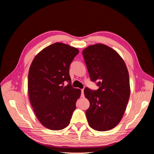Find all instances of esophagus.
I'll return each mask as SVG.
<instances>
[{"instance_id": "34e87169", "label": "esophagus", "mask_w": 154, "mask_h": 154, "mask_svg": "<svg viewBox=\"0 0 154 154\" xmlns=\"http://www.w3.org/2000/svg\"><path fill=\"white\" fill-rule=\"evenodd\" d=\"M82 97H84V90L82 89Z\"/></svg>"}]
</instances>
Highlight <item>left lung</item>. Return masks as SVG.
Here are the masks:
<instances>
[{
    "label": "left lung",
    "mask_w": 154,
    "mask_h": 154,
    "mask_svg": "<svg viewBox=\"0 0 154 154\" xmlns=\"http://www.w3.org/2000/svg\"><path fill=\"white\" fill-rule=\"evenodd\" d=\"M82 54L91 81L99 87L96 91L84 89L90 102L86 110L88 125L97 131L112 129L122 120L129 100L127 66L115 50L104 44L89 45Z\"/></svg>",
    "instance_id": "1"
}]
</instances>
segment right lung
<instances>
[{
	"mask_svg": "<svg viewBox=\"0 0 154 154\" xmlns=\"http://www.w3.org/2000/svg\"><path fill=\"white\" fill-rule=\"evenodd\" d=\"M77 48L57 42L45 48L32 60L28 74L30 103L40 123L60 130L70 123L81 91L72 87L69 67ZM67 81L68 84L64 86Z\"/></svg>",
	"mask_w": 154,
	"mask_h": 154,
	"instance_id": "1",
	"label": "right lung"
}]
</instances>
